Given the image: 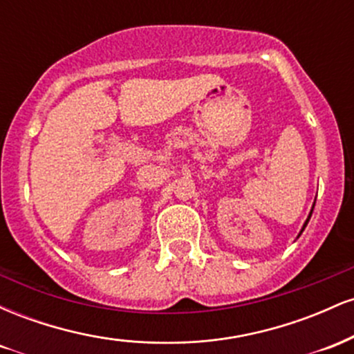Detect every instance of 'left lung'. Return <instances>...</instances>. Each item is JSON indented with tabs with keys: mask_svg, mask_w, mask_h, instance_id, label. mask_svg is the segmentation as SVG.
<instances>
[{
	"mask_svg": "<svg viewBox=\"0 0 354 354\" xmlns=\"http://www.w3.org/2000/svg\"><path fill=\"white\" fill-rule=\"evenodd\" d=\"M313 208H315V205H313ZM313 208H311V211H310V214H308V218H306V221H304V225H303V228H301V231H299V234H298V238L301 236V233L304 231V228H306V225H308V221H310V218H311V214H313Z\"/></svg>",
	"mask_w": 354,
	"mask_h": 354,
	"instance_id": "obj_1",
	"label": "left lung"
}]
</instances>
